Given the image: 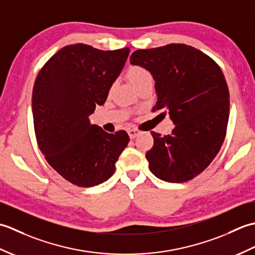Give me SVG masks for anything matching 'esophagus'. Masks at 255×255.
Listing matches in <instances>:
<instances>
[{
    "instance_id": "obj_1",
    "label": "esophagus",
    "mask_w": 255,
    "mask_h": 255,
    "mask_svg": "<svg viewBox=\"0 0 255 255\" xmlns=\"http://www.w3.org/2000/svg\"><path fill=\"white\" fill-rule=\"evenodd\" d=\"M128 134L129 137H130V139H134L140 134V130H138V129H129Z\"/></svg>"
}]
</instances>
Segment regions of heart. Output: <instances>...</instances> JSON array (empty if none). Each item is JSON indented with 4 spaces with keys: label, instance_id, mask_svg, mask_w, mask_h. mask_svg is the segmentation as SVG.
Instances as JSON below:
<instances>
[{
    "label": "heart",
    "instance_id": "obj_1",
    "mask_svg": "<svg viewBox=\"0 0 255 255\" xmlns=\"http://www.w3.org/2000/svg\"><path fill=\"white\" fill-rule=\"evenodd\" d=\"M127 78L134 89H137L139 85H141L145 82L152 81V75H151L148 70L139 66H133L129 68L127 71ZM113 89L114 85H112L111 91Z\"/></svg>",
    "mask_w": 255,
    "mask_h": 255
}]
</instances>
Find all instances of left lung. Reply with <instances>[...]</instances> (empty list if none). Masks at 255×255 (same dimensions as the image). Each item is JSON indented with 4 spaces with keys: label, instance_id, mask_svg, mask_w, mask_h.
<instances>
[{
    "label": "left lung",
    "instance_id": "1",
    "mask_svg": "<svg viewBox=\"0 0 255 255\" xmlns=\"http://www.w3.org/2000/svg\"><path fill=\"white\" fill-rule=\"evenodd\" d=\"M130 63L152 75L158 96L153 112L169 114L171 134L151 131L145 153L149 169L162 181L182 183L207 167L224 143L229 119V90L213 59L196 48L171 44L132 52Z\"/></svg>",
    "mask_w": 255,
    "mask_h": 255
}]
</instances>
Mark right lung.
I'll list each match as a JSON object with an SVG mask.
<instances>
[{"label":"right lung","mask_w":255,"mask_h":255,"mask_svg":"<svg viewBox=\"0 0 255 255\" xmlns=\"http://www.w3.org/2000/svg\"><path fill=\"white\" fill-rule=\"evenodd\" d=\"M128 55L129 48L104 51L69 45L37 75L31 108L38 147L74 185L92 187L107 181L129 142L125 130L108 133L89 118L96 105L105 103Z\"/></svg>","instance_id":"obj_1"}]
</instances>
